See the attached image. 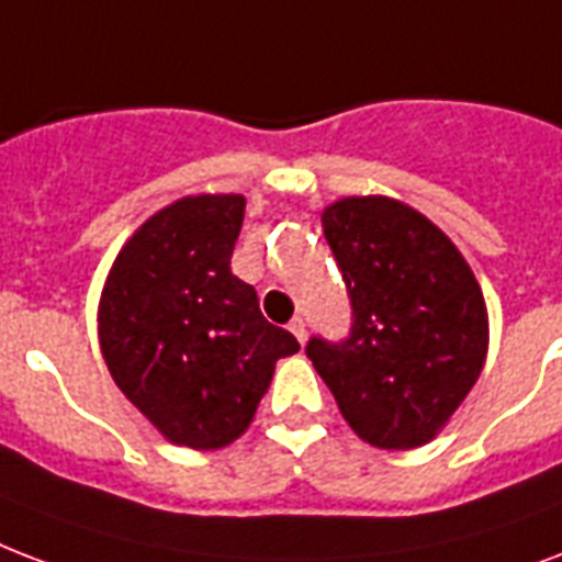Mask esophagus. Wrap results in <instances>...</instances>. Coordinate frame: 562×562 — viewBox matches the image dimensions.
I'll use <instances>...</instances> for the list:
<instances>
[{
  "instance_id": "1",
  "label": "esophagus",
  "mask_w": 562,
  "mask_h": 562,
  "mask_svg": "<svg viewBox=\"0 0 562 562\" xmlns=\"http://www.w3.org/2000/svg\"><path fill=\"white\" fill-rule=\"evenodd\" d=\"M289 329H291V333H294V338H297L300 345L306 341V321H303V318H291Z\"/></svg>"
}]
</instances>
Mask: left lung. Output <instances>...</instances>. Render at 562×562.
<instances>
[{
  "instance_id": "left-lung-1",
  "label": "left lung",
  "mask_w": 562,
  "mask_h": 562,
  "mask_svg": "<svg viewBox=\"0 0 562 562\" xmlns=\"http://www.w3.org/2000/svg\"><path fill=\"white\" fill-rule=\"evenodd\" d=\"M348 285L345 341L310 338L306 357L362 442L427 445L486 362L483 291L448 235L392 196H345L321 214Z\"/></svg>"
}]
</instances>
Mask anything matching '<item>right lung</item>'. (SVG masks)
<instances>
[{
    "label": "right lung",
    "instance_id": "obj_1",
    "mask_svg": "<svg viewBox=\"0 0 562 562\" xmlns=\"http://www.w3.org/2000/svg\"><path fill=\"white\" fill-rule=\"evenodd\" d=\"M241 194L182 196L140 224L100 297V348L120 392L167 442L214 451L250 427L297 338L229 268Z\"/></svg>",
    "mask_w": 562,
    "mask_h": 562
}]
</instances>
